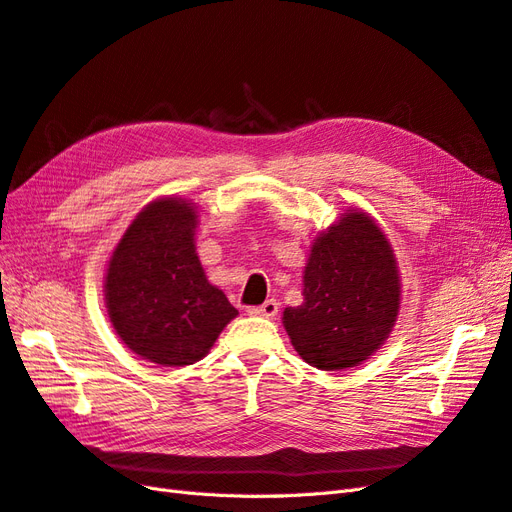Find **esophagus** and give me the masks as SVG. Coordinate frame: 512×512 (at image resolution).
Returning <instances> with one entry per match:
<instances>
[{
  "instance_id": "esophagus-1",
  "label": "esophagus",
  "mask_w": 512,
  "mask_h": 512,
  "mask_svg": "<svg viewBox=\"0 0 512 512\" xmlns=\"http://www.w3.org/2000/svg\"><path fill=\"white\" fill-rule=\"evenodd\" d=\"M247 314H250V316H260V318H273L277 314V301L275 299H267L262 305L247 307Z\"/></svg>"
}]
</instances>
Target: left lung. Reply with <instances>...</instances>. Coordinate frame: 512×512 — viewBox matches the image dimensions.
I'll return each instance as SVG.
<instances>
[{"instance_id":"1","label":"left lung","mask_w":512,"mask_h":512,"mask_svg":"<svg viewBox=\"0 0 512 512\" xmlns=\"http://www.w3.org/2000/svg\"><path fill=\"white\" fill-rule=\"evenodd\" d=\"M401 305L391 241L363 209H346L316 235L303 269V303L282 314L301 359L324 371L365 363L389 339Z\"/></svg>"}]
</instances>
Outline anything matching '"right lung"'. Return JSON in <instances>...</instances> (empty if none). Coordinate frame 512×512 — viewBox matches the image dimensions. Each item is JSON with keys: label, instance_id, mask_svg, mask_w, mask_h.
I'll list each match as a JSON object with an SVG mask.
<instances>
[{"label": "right lung", "instance_id": "1", "mask_svg": "<svg viewBox=\"0 0 512 512\" xmlns=\"http://www.w3.org/2000/svg\"><path fill=\"white\" fill-rule=\"evenodd\" d=\"M198 207L162 196L136 213L106 262L104 303L119 339L162 367L194 365L239 312L196 254Z\"/></svg>", "mask_w": 512, "mask_h": 512}]
</instances>
